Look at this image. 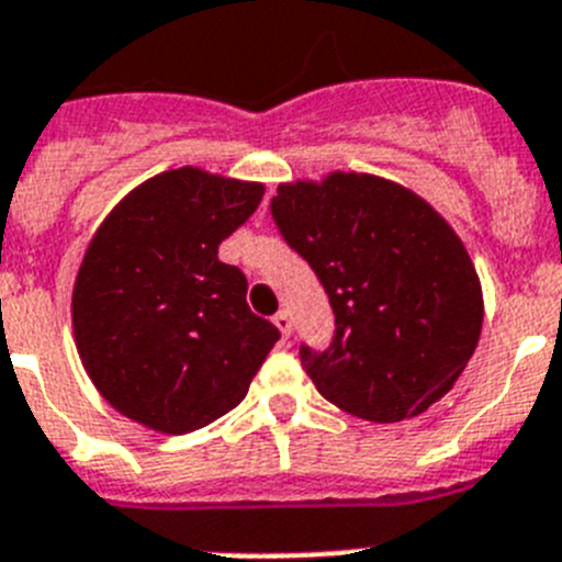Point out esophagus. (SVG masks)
<instances>
[{"label": "esophagus", "instance_id": "esophagus-1", "mask_svg": "<svg viewBox=\"0 0 562 562\" xmlns=\"http://www.w3.org/2000/svg\"><path fill=\"white\" fill-rule=\"evenodd\" d=\"M272 324L281 329V335H284V338L292 333V318H290V313H286V310H281V313L272 315Z\"/></svg>", "mask_w": 562, "mask_h": 562}]
</instances>
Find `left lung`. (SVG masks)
Listing matches in <instances>:
<instances>
[{
  "label": "left lung",
  "instance_id": "obj_1",
  "mask_svg": "<svg viewBox=\"0 0 562 562\" xmlns=\"http://www.w3.org/2000/svg\"><path fill=\"white\" fill-rule=\"evenodd\" d=\"M270 213L333 306L329 347H299L329 404L397 424L452 390L481 338V281L424 199L375 176L333 172L321 184H281Z\"/></svg>",
  "mask_w": 562,
  "mask_h": 562
}]
</instances>
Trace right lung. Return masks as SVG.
<instances>
[{
	"label": "right lung",
	"mask_w": 562,
	"mask_h": 562,
	"mask_svg": "<svg viewBox=\"0 0 562 562\" xmlns=\"http://www.w3.org/2000/svg\"><path fill=\"white\" fill-rule=\"evenodd\" d=\"M261 184L195 167L144 181L93 235L74 286L81 363L110 406L184 435L241 404L281 333L247 306L218 244L261 204Z\"/></svg>",
	"instance_id": "obj_1"
}]
</instances>
